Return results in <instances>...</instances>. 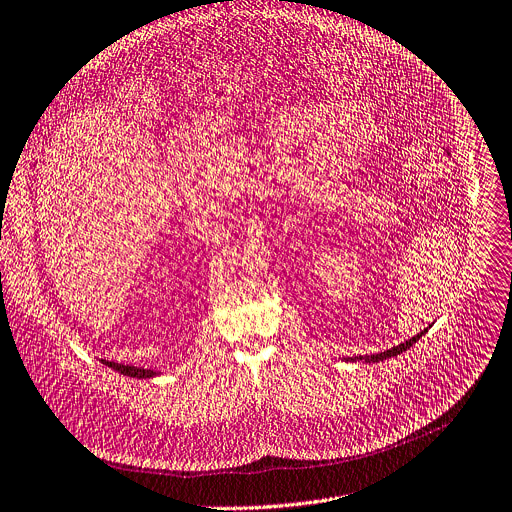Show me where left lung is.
<instances>
[{"label":"left lung","mask_w":512,"mask_h":512,"mask_svg":"<svg viewBox=\"0 0 512 512\" xmlns=\"http://www.w3.org/2000/svg\"><path fill=\"white\" fill-rule=\"evenodd\" d=\"M427 333V329L425 331H421L418 335H414L412 339H408V341H404V343H400V345H396V347H392V349H386V351H382V353H374V355H357V357H347L345 361H365V363H378V361H384V359H390V357H396V355H400V353H404L406 349H410L418 339H421L423 335Z\"/></svg>","instance_id":"left-lung-1"}]
</instances>
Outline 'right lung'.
<instances>
[{
    "mask_svg": "<svg viewBox=\"0 0 512 512\" xmlns=\"http://www.w3.org/2000/svg\"><path fill=\"white\" fill-rule=\"evenodd\" d=\"M108 367H112L114 371H118V374L122 376H128V378H136V380H151V378H157L159 371L155 369H147V367H134V365H122V363H112V361H106Z\"/></svg>",
    "mask_w": 512,
    "mask_h": 512,
    "instance_id": "right-lung-1",
    "label": "right lung"
}]
</instances>
